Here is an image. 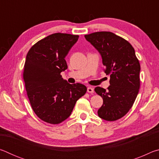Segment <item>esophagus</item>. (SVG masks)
Listing matches in <instances>:
<instances>
[{"label":"esophagus","mask_w":159,"mask_h":159,"mask_svg":"<svg viewBox=\"0 0 159 159\" xmlns=\"http://www.w3.org/2000/svg\"><path fill=\"white\" fill-rule=\"evenodd\" d=\"M87 91L88 93H94V89L92 87H88L87 88Z\"/></svg>","instance_id":"esophagus-1"}]
</instances>
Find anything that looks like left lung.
<instances>
[{
  "label": "left lung",
  "mask_w": 159,
  "mask_h": 159,
  "mask_svg": "<svg viewBox=\"0 0 159 159\" xmlns=\"http://www.w3.org/2000/svg\"><path fill=\"white\" fill-rule=\"evenodd\" d=\"M85 38L100 54L104 73L110 76L108 90L95 88L103 99L98 116L109 121L116 120L127 114L138 96L140 64L130 43L114 33L95 32Z\"/></svg>",
  "instance_id": "obj_1"
}]
</instances>
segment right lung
Instances as JSON below:
<instances>
[{"label": "right lung", "mask_w": 159, "mask_h": 159, "mask_svg": "<svg viewBox=\"0 0 159 159\" xmlns=\"http://www.w3.org/2000/svg\"><path fill=\"white\" fill-rule=\"evenodd\" d=\"M79 37L51 34L34 45L26 55L23 76L29 102L37 116L50 124L68 118L87 91L84 85L70 84L60 75L67 69L64 58Z\"/></svg>", "instance_id": "obj_1"}]
</instances>
